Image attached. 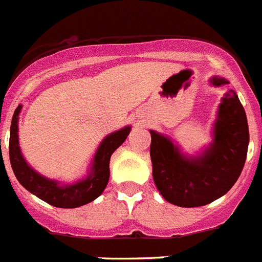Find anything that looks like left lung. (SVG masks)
<instances>
[{
  "instance_id": "8db88e82",
  "label": "left lung",
  "mask_w": 262,
  "mask_h": 262,
  "mask_svg": "<svg viewBox=\"0 0 262 262\" xmlns=\"http://www.w3.org/2000/svg\"><path fill=\"white\" fill-rule=\"evenodd\" d=\"M215 87L228 84L213 77ZM152 178L167 202L181 207L210 204L225 195L243 171L249 144L246 114L234 91L222 97L214 122L213 142L198 157H186L167 136L150 129Z\"/></svg>"
}]
</instances>
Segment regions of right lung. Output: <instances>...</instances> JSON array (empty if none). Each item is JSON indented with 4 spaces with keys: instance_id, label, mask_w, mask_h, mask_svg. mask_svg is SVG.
Wrapping results in <instances>:
<instances>
[{
    "instance_id": "obj_1",
    "label": "right lung",
    "mask_w": 262,
    "mask_h": 262,
    "mask_svg": "<svg viewBox=\"0 0 262 262\" xmlns=\"http://www.w3.org/2000/svg\"><path fill=\"white\" fill-rule=\"evenodd\" d=\"M23 105H18L14 111L10 126L9 157L13 172L21 185L38 196L47 204L62 209H73L90 204L104 191L110 179V159L114 151L127 139L131 127L110 134L101 140L92 161V167L88 177L73 185H60L56 181L45 178L36 172L24 159L18 146V115Z\"/></svg>"
}]
</instances>
